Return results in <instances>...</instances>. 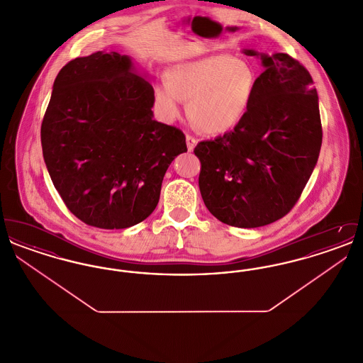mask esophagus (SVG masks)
I'll list each match as a JSON object with an SVG mask.
<instances>
[{
    "label": "esophagus",
    "mask_w": 363,
    "mask_h": 363,
    "mask_svg": "<svg viewBox=\"0 0 363 363\" xmlns=\"http://www.w3.org/2000/svg\"><path fill=\"white\" fill-rule=\"evenodd\" d=\"M197 144V140L193 138L191 135H186V145H188V151H193L194 147Z\"/></svg>",
    "instance_id": "esophagus-1"
}]
</instances>
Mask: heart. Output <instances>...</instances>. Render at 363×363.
I'll return each instance as SVG.
<instances>
[{"mask_svg":"<svg viewBox=\"0 0 363 363\" xmlns=\"http://www.w3.org/2000/svg\"><path fill=\"white\" fill-rule=\"evenodd\" d=\"M257 86V73L245 60L227 54L209 55L174 65L167 83L155 86L162 114L174 120L188 102L191 123L203 133L225 135L245 118Z\"/></svg>","mask_w":363,"mask_h":363,"instance_id":"obj_1","label":"heart"}]
</instances>
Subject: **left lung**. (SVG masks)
Wrapping results in <instances>:
<instances>
[{"instance_id":"obj_1","label":"left lung","mask_w":363,"mask_h":363,"mask_svg":"<svg viewBox=\"0 0 363 363\" xmlns=\"http://www.w3.org/2000/svg\"><path fill=\"white\" fill-rule=\"evenodd\" d=\"M257 55L265 68L234 130L200 141L199 186L225 225L255 228L287 215L305 189L323 143L318 96L308 69L286 52Z\"/></svg>"}]
</instances>
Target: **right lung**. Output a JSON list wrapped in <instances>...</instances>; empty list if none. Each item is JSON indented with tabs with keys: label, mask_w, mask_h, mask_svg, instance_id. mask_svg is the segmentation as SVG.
Returning <instances> with one entry per match:
<instances>
[{
	"label": "right lung",
	"mask_w": 363,
	"mask_h": 363,
	"mask_svg": "<svg viewBox=\"0 0 363 363\" xmlns=\"http://www.w3.org/2000/svg\"><path fill=\"white\" fill-rule=\"evenodd\" d=\"M154 88L132 60L96 52L55 77L40 140L54 188L70 212L98 228H126L155 209L163 177L186 152L175 126L152 118Z\"/></svg>",
	"instance_id": "obj_1"
}]
</instances>
